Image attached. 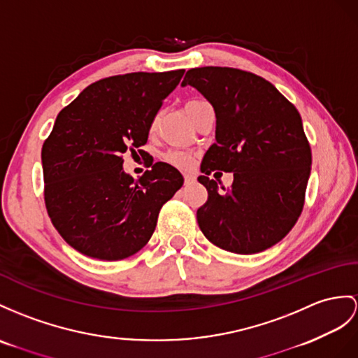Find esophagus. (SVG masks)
<instances>
[{"mask_svg":"<svg viewBox=\"0 0 358 358\" xmlns=\"http://www.w3.org/2000/svg\"><path fill=\"white\" fill-rule=\"evenodd\" d=\"M184 178H185V185H191V184H194V182H196V176H194V174H191V173H185Z\"/></svg>","mask_w":358,"mask_h":358,"instance_id":"1","label":"esophagus"}]
</instances>
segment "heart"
<instances>
[{
    "mask_svg": "<svg viewBox=\"0 0 358 358\" xmlns=\"http://www.w3.org/2000/svg\"><path fill=\"white\" fill-rule=\"evenodd\" d=\"M194 101H200V100H191L189 103H194ZM165 161L178 169H188L193 165V155L184 150H171L165 155Z\"/></svg>",
    "mask_w": 358,
    "mask_h": 358,
    "instance_id": "b5f03b06",
    "label": "heart"
}]
</instances>
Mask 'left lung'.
Instances as JSON below:
<instances>
[{
	"label": "left lung",
	"instance_id": "8db88e82",
	"mask_svg": "<svg viewBox=\"0 0 358 358\" xmlns=\"http://www.w3.org/2000/svg\"><path fill=\"white\" fill-rule=\"evenodd\" d=\"M215 112V144L203 156L197 180L208 200L197 209L205 237L234 254H258L281 241L298 222L311 170V150L299 112L266 78L235 68L187 71ZM213 169L234 173L222 192Z\"/></svg>",
	"mask_w": 358,
	"mask_h": 358
}]
</instances>
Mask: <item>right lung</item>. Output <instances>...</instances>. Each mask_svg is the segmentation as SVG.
<instances>
[{
    "label": "right lung",
    "instance_id": "obj_1",
    "mask_svg": "<svg viewBox=\"0 0 358 358\" xmlns=\"http://www.w3.org/2000/svg\"><path fill=\"white\" fill-rule=\"evenodd\" d=\"M184 73L101 78L59 112L42 147L45 205L60 237L80 254L104 261L136 254L150 240L162 205L184 185L179 170L165 162L134 180L121 158L147 143L164 99Z\"/></svg>",
    "mask_w": 358,
    "mask_h": 358
}]
</instances>
